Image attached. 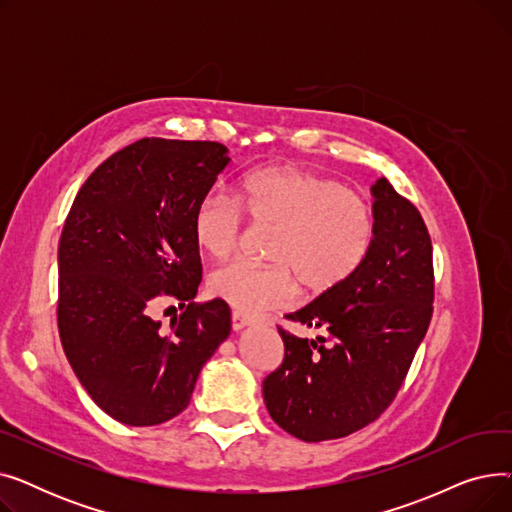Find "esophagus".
Masks as SVG:
<instances>
[{"label": "esophagus", "mask_w": 512, "mask_h": 512, "mask_svg": "<svg viewBox=\"0 0 512 512\" xmlns=\"http://www.w3.org/2000/svg\"><path fill=\"white\" fill-rule=\"evenodd\" d=\"M247 326H251V319L245 317V315H240L238 311H234L232 313V330L240 332L242 328H247Z\"/></svg>", "instance_id": "34e87169"}]
</instances>
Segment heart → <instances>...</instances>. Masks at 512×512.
<instances>
[{"instance_id": "1", "label": "heart", "mask_w": 512, "mask_h": 512, "mask_svg": "<svg viewBox=\"0 0 512 512\" xmlns=\"http://www.w3.org/2000/svg\"><path fill=\"white\" fill-rule=\"evenodd\" d=\"M242 213L274 228L267 259L222 265L209 276V292L240 313L288 303L294 280L324 294L351 278L373 240V213L353 188L294 166H267L242 176L236 197L207 193L193 211L195 242L209 257H228L242 234Z\"/></svg>"}]
</instances>
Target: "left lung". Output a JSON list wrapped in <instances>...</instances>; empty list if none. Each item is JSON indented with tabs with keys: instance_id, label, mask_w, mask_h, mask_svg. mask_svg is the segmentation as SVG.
I'll return each mask as SVG.
<instances>
[{
	"instance_id": "left-lung-1",
	"label": "left lung",
	"mask_w": 512,
	"mask_h": 512,
	"mask_svg": "<svg viewBox=\"0 0 512 512\" xmlns=\"http://www.w3.org/2000/svg\"><path fill=\"white\" fill-rule=\"evenodd\" d=\"M373 240L359 270L278 326L284 361L263 380L270 417L303 442L336 440L378 419L398 394L432 321V238L417 207L380 178L371 186Z\"/></svg>"
}]
</instances>
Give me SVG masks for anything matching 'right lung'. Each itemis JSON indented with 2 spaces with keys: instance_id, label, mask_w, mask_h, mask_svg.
I'll list each match as a JSON object with an SVG mask.
<instances>
[{
  "instance_id": "obj_1",
  "label": "right lung",
  "mask_w": 512,
  "mask_h": 512,
  "mask_svg": "<svg viewBox=\"0 0 512 512\" xmlns=\"http://www.w3.org/2000/svg\"><path fill=\"white\" fill-rule=\"evenodd\" d=\"M213 141L141 139L80 186L58 249V330L78 382L112 419L147 427L182 413L199 371L230 334L201 282L193 211L228 166ZM185 311L161 331L154 307Z\"/></svg>"
}]
</instances>
